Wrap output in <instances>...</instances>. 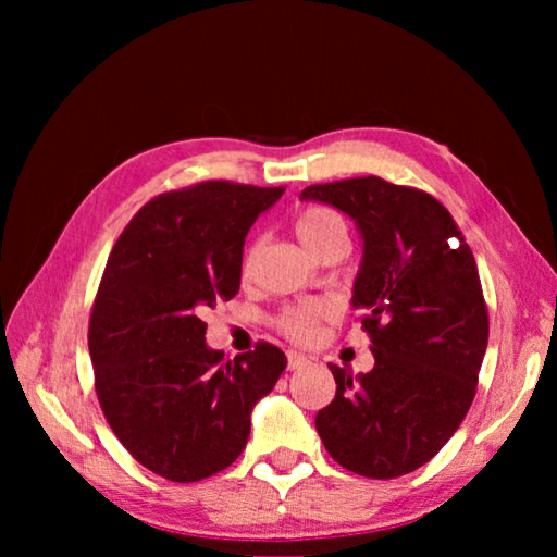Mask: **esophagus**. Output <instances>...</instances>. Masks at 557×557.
I'll list each match as a JSON object with an SVG mask.
<instances>
[{
	"instance_id": "34e87169",
	"label": "esophagus",
	"mask_w": 557,
	"mask_h": 557,
	"mask_svg": "<svg viewBox=\"0 0 557 557\" xmlns=\"http://www.w3.org/2000/svg\"><path fill=\"white\" fill-rule=\"evenodd\" d=\"M307 363H309V358H307L305 354H299V351H287V369H289V371H299V369H305Z\"/></svg>"
}]
</instances>
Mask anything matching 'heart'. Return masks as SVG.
Segmentation results:
<instances>
[{
    "instance_id": "b5f03b06",
    "label": "heart",
    "mask_w": 557,
    "mask_h": 557,
    "mask_svg": "<svg viewBox=\"0 0 557 557\" xmlns=\"http://www.w3.org/2000/svg\"><path fill=\"white\" fill-rule=\"evenodd\" d=\"M295 231H297L299 243L312 252L319 243L332 238V235L346 233V225L334 211L322 209V206H312V209H305L297 215ZM243 265L245 270L250 268V256H245ZM329 314H332V305H329L326 299H309V301H301L297 307L285 309L280 317V326L282 332L301 342V338L312 336L314 324Z\"/></svg>"
}]
</instances>
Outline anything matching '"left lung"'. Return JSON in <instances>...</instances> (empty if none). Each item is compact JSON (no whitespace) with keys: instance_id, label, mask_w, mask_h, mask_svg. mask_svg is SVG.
<instances>
[{"instance_id":"obj_1","label":"left lung","mask_w":557,"mask_h":557,"mask_svg":"<svg viewBox=\"0 0 557 557\" xmlns=\"http://www.w3.org/2000/svg\"><path fill=\"white\" fill-rule=\"evenodd\" d=\"M361 235L351 307L373 342V369L329 363L336 398L317 432L338 465L369 479L403 476L447 445L474 400L488 314L474 256L455 219L418 188L358 176L307 186Z\"/></svg>"}]
</instances>
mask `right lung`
<instances>
[{"label": "right lung", "mask_w": 557, "mask_h": 557, "mask_svg": "<svg viewBox=\"0 0 557 557\" xmlns=\"http://www.w3.org/2000/svg\"><path fill=\"white\" fill-rule=\"evenodd\" d=\"M282 194L231 182L162 194L108 258L88 329L96 391L125 449L169 482L231 467L287 366L272 344L225 361L201 319L238 295L245 235Z\"/></svg>", "instance_id": "right-lung-1"}]
</instances>
